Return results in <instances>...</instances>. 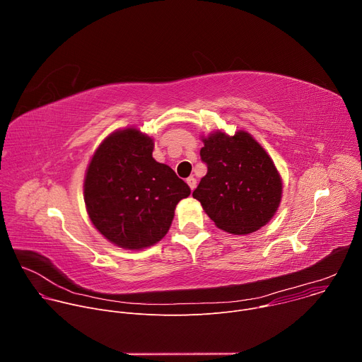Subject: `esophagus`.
<instances>
[{
  "label": "esophagus",
  "instance_id": "1",
  "mask_svg": "<svg viewBox=\"0 0 362 362\" xmlns=\"http://www.w3.org/2000/svg\"><path fill=\"white\" fill-rule=\"evenodd\" d=\"M186 183L189 185V187H190L192 190H194V187H196V185H197V180H196L193 176H190V177L186 179Z\"/></svg>",
  "mask_w": 362,
  "mask_h": 362
}]
</instances>
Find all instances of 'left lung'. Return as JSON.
<instances>
[{"mask_svg":"<svg viewBox=\"0 0 362 362\" xmlns=\"http://www.w3.org/2000/svg\"><path fill=\"white\" fill-rule=\"evenodd\" d=\"M208 173L193 192L215 225L233 235L265 226L282 199V179L267 150L245 130L202 136Z\"/></svg>","mask_w":362,"mask_h":362,"instance_id":"obj_1","label":"left lung"}]
</instances>
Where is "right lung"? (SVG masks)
I'll return each instance as SVG.
<instances>
[{
	"mask_svg": "<svg viewBox=\"0 0 362 362\" xmlns=\"http://www.w3.org/2000/svg\"><path fill=\"white\" fill-rule=\"evenodd\" d=\"M154 141L136 127L119 129L95 148L84 176V203L94 228L123 249H144L169 230L190 187L153 159Z\"/></svg>",
	"mask_w": 362,
	"mask_h": 362,
	"instance_id": "add662e5",
	"label": "right lung"
}]
</instances>
